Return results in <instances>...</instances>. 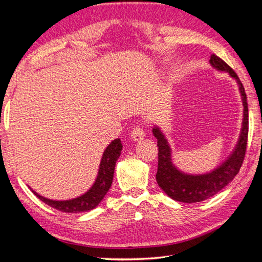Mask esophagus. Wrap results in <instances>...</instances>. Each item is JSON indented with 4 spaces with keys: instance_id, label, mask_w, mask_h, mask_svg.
<instances>
[{
    "instance_id": "34e87169",
    "label": "esophagus",
    "mask_w": 262,
    "mask_h": 262,
    "mask_svg": "<svg viewBox=\"0 0 262 262\" xmlns=\"http://www.w3.org/2000/svg\"><path fill=\"white\" fill-rule=\"evenodd\" d=\"M145 137H146L145 130H143L142 127L139 126V125H137L131 132V139H132V140H135V141H140Z\"/></svg>"
}]
</instances>
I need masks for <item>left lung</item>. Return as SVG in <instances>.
I'll return each mask as SVG.
<instances>
[{"label": "left lung", "mask_w": 262, "mask_h": 262, "mask_svg": "<svg viewBox=\"0 0 262 262\" xmlns=\"http://www.w3.org/2000/svg\"><path fill=\"white\" fill-rule=\"evenodd\" d=\"M210 66L217 71L227 72L233 79L236 80L239 94L243 104V121L241 133L233 151L220 166L213 168L209 173L189 174L180 170L172 162V148L162 130L157 125L152 127V135L157 139L158 146V169L156 181L162 190L173 200L193 204L204 201L215 195L225 186L231 183L242 166L245 149H247L249 132V110L247 94L244 92L242 82L237 74L231 67L224 62L221 57L212 54Z\"/></svg>", "instance_id": "left-lung-1"}]
</instances>
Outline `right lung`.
Masks as SVG:
<instances>
[{
  "mask_svg": "<svg viewBox=\"0 0 262 262\" xmlns=\"http://www.w3.org/2000/svg\"><path fill=\"white\" fill-rule=\"evenodd\" d=\"M122 147L123 146H122L120 139H115L106 147L99 164L97 178H96L94 184L87 192H84L83 194L77 196V198L69 200H52L38 194L33 189L30 190L42 202L60 211L78 213L92 210L100 204L111 188L112 182H113L115 164L121 155Z\"/></svg>",
  "mask_w": 262,
  "mask_h": 262,
  "instance_id": "obj_1",
  "label": "right lung"
}]
</instances>
